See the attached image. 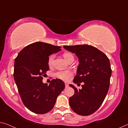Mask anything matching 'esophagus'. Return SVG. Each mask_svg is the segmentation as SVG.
<instances>
[{
	"label": "esophagus",
	"instance_id": "esophagus-1",
	"mask_svg": "<svg viewBox=\"0 0 128 128\" xmlns=\"http://www.w3.org/2000/svg\"><path fill=\"white\" fill-rule=\"evenodd\" d=\"M65 87H66V88H68V84L66 83H65Z\"/></svg>",
	"mask_w": 128,
	"mask_h": 128
}]
</instances>
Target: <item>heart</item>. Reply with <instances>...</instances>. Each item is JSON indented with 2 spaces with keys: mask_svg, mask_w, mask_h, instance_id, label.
I'll return each mask as SVG.
<instances>
[{
  "mask_svg": "<svg viewBox=\"0 0 128 128\" xmlns=\"http://www.w3.org/2000/svg\"><path fill=\"white\" fill-rule=\"evenodd\" d=\"M55 57V55L54 54H51L50 56L49 57L48 60V62L49 66H50L52 64V62L53 60H54ZM63 57L66 62H68L70 58H74V57L73 54L70 52H65L63 54ZM72 75V72L70 70H61V71H58L56 73V76L59 79L63 80L66 81L68 80L69 78Z\"/></svg>",
  "mask_w": 128,
  "mask_h": 128,
  "instance_id": "b5f03b06",
  "label": "heart"
}]
</instances>
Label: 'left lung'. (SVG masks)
<instances>
[{"label": "left lung", "mask_w": 128, "mask_h": 128, "mask_svg": "<svg viewBox=\"0 0 128 128\" xmlns=\"http://www.w3.org/2000/svg\"><path fill=\"white\" fill-rule=\"evenodd\" d=\"M79 58L74 83L83 82L82 88L70 84L75 94L69 99L72 110L81 116H89L100 108L108 94L112 75L110 61L104 53L88 45L64 46Z\"/></svg>", "instance_id": "8db88e82"}]
</instances>
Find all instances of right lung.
I'll list each match as a JSON object with an SVG mask.
<instances>
[{
	"label": "right lung",
	"instance_id": "obj_1",
	"mask_svg": "<svg viewBox=\"0 0 128 128\" xmlns=\"http://www.w3.org/2000/svg\"><path fill=\"white\" fill-rule=\"evenodd\" d=\"M60 46L36 42L24 47L15 60L14 78L24 105L36 114H45L52 109L56 99L65 88L59 79L49 85L42 82L48 70L49 56L61 50Z\"/></svg>",
	"mask_w": 128,
	"mask_h": 128
}]
</instances>
